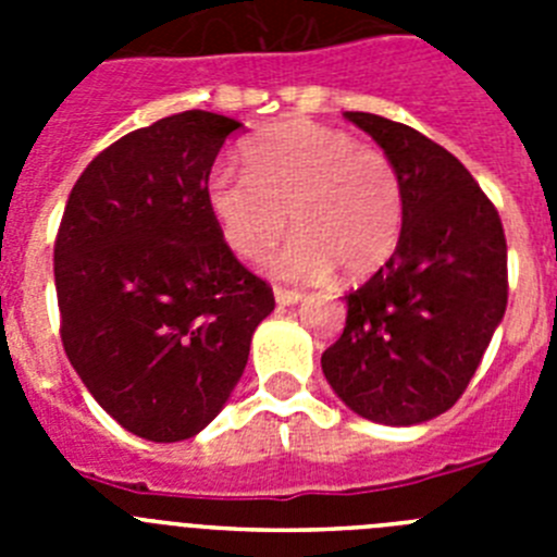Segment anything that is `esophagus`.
Wrapping results in <instances>:
<instances>
[{
    "label": "esophagus",
    "mask_w": 557,
    "mask_h": 557,
    "mask_svg": "<svg viewBox=\"0 0 557 557\" xmlns=\"http://www.w3.org/2000/svg\"><path fill=\"white\" fill-rule=\"evenodd\" d=\"M273 295H275V304H282V307H293V304L304 301V293H298V289L275 287V289H273Z\"/></svg>",
    "instance_id": "1"
}]
</instances>
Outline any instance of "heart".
Here are the masks:
<instances>
[{
    "instance_id": "1",
    "label": "heart",
    "mask_w": 557,
    "mask_h": 557,
    "mask_svg": "<svg viewBox=\"0 0 557 557\" xmlns=\"http://www.w3.org/2000/svg\"><path fill=\"white\" fill-rule=\"evenodd\" d=\"M245 172L214 166L206 206L223 243L256 259L284 234L295 236L268 259L278 278L314 282L339 268L346 278L376 273L405 231V184L379 147L309 120L268 127L243 150Z\"/></svg>"
}]
</instances>
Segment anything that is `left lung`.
<instances>
[{"label": "left lung", "instance_id": "left-lung-1", "mask_svg": "<svg viewBox=\"0 0 557 557\" xmlns=\"http://www.w3.org/2000/svg\"><path fill=\"white\" fill-rule=\"evenodd\" d=\"M396 164L405 231L396 253L346 295V329L323 376L357 416L424 424L469 387L508 307V245L471 172L424 133L346 111Z\"/></svg>", "mask_w": 557, "mask_h": 557}]
</instances>
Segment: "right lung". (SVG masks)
Wrapping results in <instances>:
<instances>
[{"instance_id":"add662e5","label":"right lung","mask_w":557,"mask_h":557,"mask_svg":"<svg viewBox=\"0 0 557 557\" xmlns=\"http://www.w3.org/2000/svg\"><path fill=\"white\" fill-rule=\"evenodd\" d=\"M239 127L184 111L127 133L83 170L58 228L63 351L97 405L156 444L218 418L275 307L206 206L214 159Z\"/></svg>"}]
</instances>
